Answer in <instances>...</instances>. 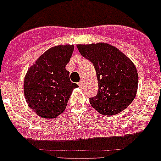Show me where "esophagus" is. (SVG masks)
<instances>
[{"instance_id": "obj_1", "label": "esophagus", "mask_w": 161, "mask_h": 161, "mask_svg": "<svg viewBox=\"0 0 161 161\" xmlns=\"http://www.w3.org/2000/svg\"><path fill=\"white\" fill-rule=\"evenodd\" d=\"M83 81H80V82L78 83V85H79V87H80V88H82V87H83Z\"/></svg>"}]
</instances>
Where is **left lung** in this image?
Returning a JSON list of instances; mask_svg holds the SVG:
<instances>
[{
    "mask_svg": "<svg viewBox=\"0 0 161 161\" xmlns=\"http://www.w3.org/2000/svg\"><path fill=\"white\" fill-rule=\"evenodd\" d=\"M83 58L93 63L97 73L98 91L89 98L92 107L103 115L117 114L135 98L138 73L130 58L107 43L77 45Z\"/></svg>",
    "mask_w": 161,
    "mask_h": 161,
    "instance_id": "obj_1",
    "label": "left lung"
}]
</instances>
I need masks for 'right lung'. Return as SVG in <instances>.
Instances as JSON below:
<instances>
[{
	"label": "right lung",
	"instance_id": "1",
	"mask_svg": "<svg viewBox=\"0 0 161 161\" xmlns=\"http://www.w3.org/2000/svg\"><path fill=\"white\" fill-rule=\"evenodd\" d=\"M73 45H59L45 52L29 68L24 80V94L28 106L42 118L58 117L65 110L72 91L66 65L73 54Z\"/></svg>",
	"mask_w": 161,
	"mask_h": 161
}]
</instances>
